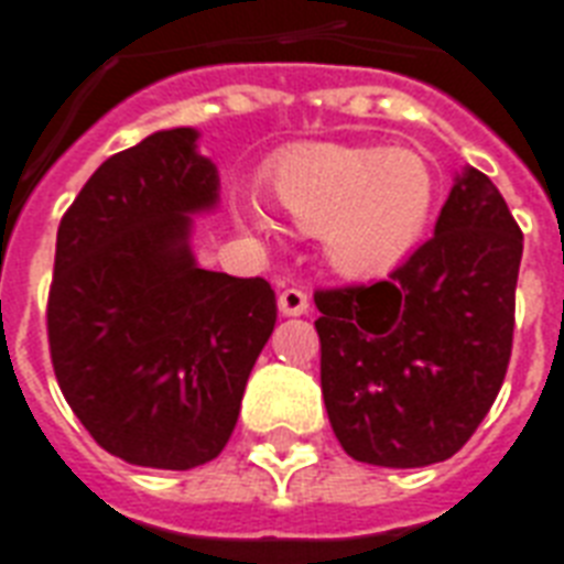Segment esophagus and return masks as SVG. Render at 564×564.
<instances>
[{"mask_svg": "<svg viewBox=\"0 0 564 564\" xmlns=\"http://www.w3.org/2000/svg\"><path fill=\"white\" fill-rule=\"evenodd\" d=\"M278 310H281L283 316H304V313L310 310L307 292L283 290L281 295H278Z\"/></svg>", "mask_w": 564, "mask_h": 564, "instance_id": "obj_1", "label": "esophagus"}]
</instances>
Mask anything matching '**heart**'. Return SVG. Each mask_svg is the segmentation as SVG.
<instances>
[{"label": "heart", "instance_id": "1", "mask_svg": "<svg viewBox=\"0 0 564 564\" xmlns=\"http://www.w3.org/2000/svg\"><path fill=\"white\" fill-rule=\"evenodd\" d=\"M269 193L299 228L322 237L325 260L348 278L389 272L419 246L436 204V175L419 152L392 145L310 143L281 154ZM239 216L272 234V213L254 195Z\"/></svg>", "mask_w": 564, "mask_h": 564}]
</instances>
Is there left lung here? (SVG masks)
Segmentation results:
<instances>
[{"mask_svg": "<svg viewBox=\"0 0 564 564\" xmlns=\"http://www.w3.org/2000/svg\"><path fill=\"white\" fill-rule=\"evenodd\" d=\"M524 234L480 170L456 175L433 237L386 281L318 290L322 394L345 454L445 463L507 377Z\"/></svg>", "mask_w": 564, "mask_h": 564, "instance_id": "8db88e82", "label": "left lung"}]
</instances>
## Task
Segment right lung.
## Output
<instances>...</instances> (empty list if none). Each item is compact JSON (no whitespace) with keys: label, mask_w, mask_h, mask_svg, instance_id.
I'll list each match as a JSON object with an SVG mask.
<instances>
[{"label":"right lung","mask_w":564,"mask_h":564,"mask_svg":"<svg viewBox=\"0 0 564 564\" xmlns=\"http://www.w3.org/2000/svg\"><path fill=\"white\" fill-rule=\"evenodd\" d=\"M172 128L93 172L57 228L48 351L61 392L108 454L187 471L221 454L278 318L263 278L195 263L193 216L219 172Z\"/></svg>","instance_id":"obj_1"}]
</instances>
